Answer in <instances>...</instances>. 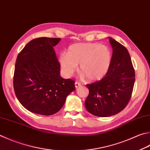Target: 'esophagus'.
Listing matches in <instances>:
<instances>
[{
	"mask_svg": "<svg viewBox=\"0 0 150 150\" xmlns=\"http://www.w3.org/2000/svg\"><path fill=\"white\" fill-rule=\"evenodd\" d=\"M74 84H75V87H76V88H77V87H80V86H81V84L80 82H78V81H76Z\"/></svg>",
	"mask_w": 150,
	"mask_h": 150,
	"instance_id": "esophagus-1",
	"label": "esophagus"
}]
</instances>
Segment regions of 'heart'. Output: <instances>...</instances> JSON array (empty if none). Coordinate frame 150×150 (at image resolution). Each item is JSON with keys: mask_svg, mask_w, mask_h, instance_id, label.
Listing matches in <instances>:
<instances>
[{"mask_svg": "<svg viewBox=\"0 0 150 150\" xmlns=\"http://www.w3.org/2000/svg\"><path fill=\"white\" fill-rule=\"evenodd\" d=\"M108 47L98 43H76L69 47L67 53H61L59 62L64 74L71 76L79 65V71L89 80H100L108 72L111 63Z\"/></svg>", "mask_w": 150, "mask_h": 150, "instance_id": "obj_1", "label": "heart"}]
</instances>
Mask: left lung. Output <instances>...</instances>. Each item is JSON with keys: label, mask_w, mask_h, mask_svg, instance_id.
Masks as SVG:
<instances>
[{"label": "left lung", "mask_w": 150, "mask_h": 150, "mask_svg": "<svg viewBox=\"0 0 150 150\" xmlns=\"http://www.w3.org/2000/svg\"><path fill=\"white\" fill-rule=\"evenodd\" d=\"M113 53L105 76L87 84L89 95L85 101L86 110L98 117L115 115L127 105L133 90L135 72L131 57L125 46L109 37Z\"/></svg>", "instance_id": "8db88e82"}]
</instances>
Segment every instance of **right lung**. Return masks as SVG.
Wrapping results in <instances>:
<instances>
[{
    "label": "right lung",
    "mask_w": 150,
    "mask_h": 150,
    "mask_svg": "<svg viewBox=\"0 0 150 150\" xmlns=\"http://www.w3.org/2000/svg\"><path fill=\"white\" fill-rule=\"evenodd\" d=\"M61 38L33 39L16 59L13 88L22 106L35 114L50 115L59 112L75 81L60 76V64L53 47Z\"/></svg>",
    "instance_id": "right-lung-1"
}]
</instances>
